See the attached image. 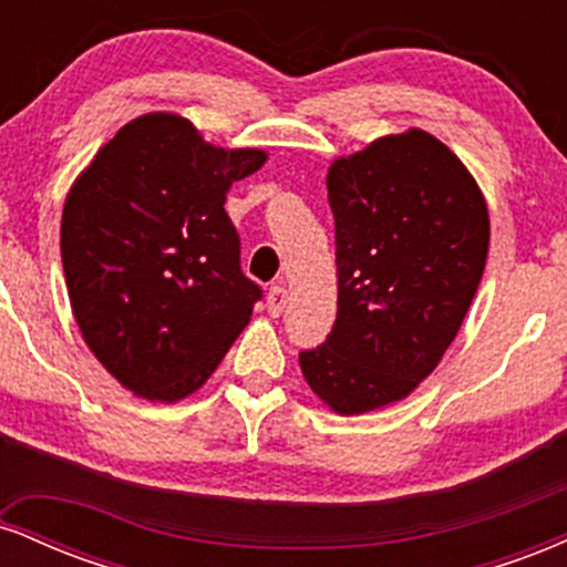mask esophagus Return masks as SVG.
<instances>
[{"label":"esophagus","mask_w":567,"mask_h":567,"mask_svg":"<svg viewBox=\"0 0 567 567\" xmlns=\"http://www.w3.org/2000/svg\"><path fill=\"white\" fill-rule=\"evenodd\" d=\"M285 303H288V290H285V285H282V282L271 285L269 296H266V309H269V315H271V317L282 315Z\"/></svg>","instance_id":"obj_1"}]
</instances>
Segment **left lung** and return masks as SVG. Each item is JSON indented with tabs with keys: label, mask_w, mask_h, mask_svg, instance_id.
Wrapping results in <instances>:
<instances>
[{
	"label": "left lung",
	"mask_w": 567,
	"mask_h": 567,
	"mask_svg": "<svg viewBox=\"0 0 567 567\" xmlns=\"http://www.w3.org/2000/svg\"><path fill=\"white\" fill-rule=\"evenodd\" d=\"M338 315L301 373L341 415L392 405L440 365L485 271L491 220L445 143L410 127L328 171Z\"/></svg>",
	"instance_id": "8db88e82"
}]
</instances>
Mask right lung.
Instances as JSON below:
<instances>
[{"label":"right lung","mask_w":567,"mask_h":567,"mask_svg":"<svg viewBox=\"0 0 567 567\" xmlns=\"http://www.w3.org/2000/svg\"><path fill=\"white\" fill-rule=\"evenodd\" d=\"M266 162L220 148L178 114L127 122L71 186L61 220L84 343L133 394L178 402L213 375L261 288L239 269L224 202Z\"/></svg>","instance_id":"right-lung-1"}]
</instances>
